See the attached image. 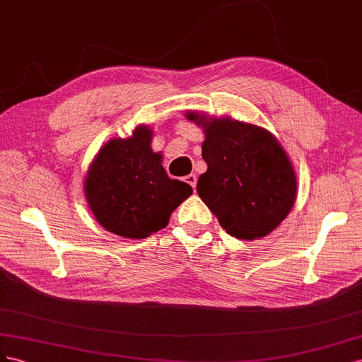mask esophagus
<instances>
[{
  "mask_svg": "<svg viewBox=\"0 0 362 362\" xmlns=\"http://www.w3.org/2000/svg\"><path fill=\"white\" fill-rule=\"evenodd\" d=\"M185 182H188L191 187L195 189V185H197V174H188L187 177H185Z\"/></svg>",
  "mask_w": 362,
  "mask_h": 362,
  "instance_id": "34e87169",
  "label": "esophagus"
}]
</instances>
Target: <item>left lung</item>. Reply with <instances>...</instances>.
<instances>
[{
    "mask_svg": "<svg viewBox=\"0 0 362 362\" xmlns=\"http://www.w3.org/2000/svg\"><path fill=\"white\" fill-rule=\"evenodd\" d=\"M203 127L202 156L208 165L197 192L226 232L253 241L272 233L291 212L297 195L293 163L272 132L230 117L188 110Z\"/></svg>",
    "mask_w": 362,
    "mask_h": 362,
    "instance_id": "8db88e82",
    "label": "left lung"
}]
</instances>
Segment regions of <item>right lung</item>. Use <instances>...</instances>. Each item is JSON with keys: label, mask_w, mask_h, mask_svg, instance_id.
Returning <instances> with one entry per match:
<instances>
[{"label": "right lung", "mask_w": 362, "mask_h": 362, "mask_svg": "<svg viewBox=\"0 0 362 362\" xmlns=\"http://www.w3.org/2000/svg\"><path fill=\"white\" fill-rule=\"evenodd\" d=\"M151 139L153 130L139 124L130 138L107 141L86 171L90 212L121 238L142 240L167 227L173 211L192 194L188 183L168 177Z\"/></svg>", "instance_id": "add662e5"}]
</instances>
